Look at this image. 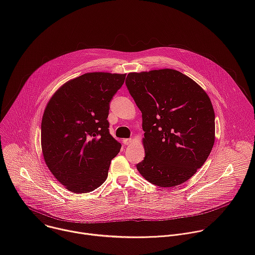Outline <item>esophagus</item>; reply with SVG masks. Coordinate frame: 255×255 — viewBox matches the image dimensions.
I'll return each instance as SVG.
<instances>
[{
    "label": "esophagus",
    "mask_w": 255,
    "mask_h": 255,
    "mask_svg": "<svg viewBox=\"0 0 255 255\" xmlns=\"http://www.w3.org/2000/svg\"><path fill=\"white\" fill-rule=\"evenodd\" d=\"M123 143L125 145H129V144L132 143V139L131 138H125V139H123Z\"/></svg>",
    "instance_id": "1"
}]
</instances>
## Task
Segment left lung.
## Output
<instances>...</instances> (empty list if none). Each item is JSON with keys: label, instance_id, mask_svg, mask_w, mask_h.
Segmentation results:
<instances>
[{"label": "left lung", "instance_id": "1", "mask_svg": "<svg viewBox=\"0 0 255 255\" xmlns=\"http://www.w3.org/2000/svg\"><path fill=\"white\" fill-rule=\"evenodd\" d=\"M126 86L142 113L145 157L136 167L163 188L184 184L205 163L215 142V113L207 93L171 69L130 72Z\"/></svg>", "mask_w": 255, "mask_h": 255}]
</instances>
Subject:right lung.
I'll return each instance as SVG.
<instances>
[{
	"label": "right lung",
	"instance_id": "1",
	"mask_svg": "<svg viewBox=\"0 0 255 255\" xmlns=\"http://www.w3.org/2000/svg\"><path fill=\"white\" fill-rule=\"evenodd\" d=\"M126 75L88 72L62 85L49 100L41 122V148L54 177L72 193L104 184L121 144L109 133L110 101Z\"/></svg>",
	"mask_w": 255,
	"mask_h": 255
}]
</instances>
